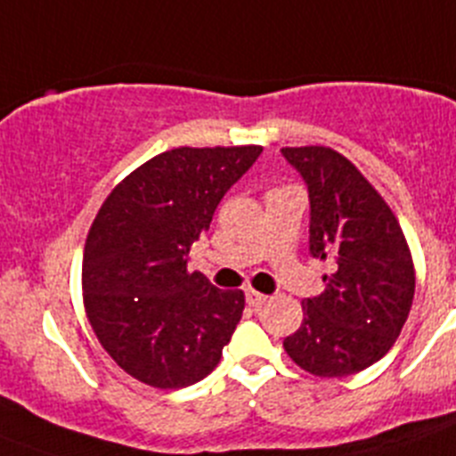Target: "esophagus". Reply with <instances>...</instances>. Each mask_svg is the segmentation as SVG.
<instances>
[{"mask_svg":"<svg viewBox=\"0 0 456 456\" xmlns=\"http://www.w3.org/2000/svg\"><path fill=\"white\" fill-rule=\"evenodd\" d=\"M244 297H247V304L253 305V308H257V305H263L265 301H267V297L260 292H256V289H247V294H244Z\"/></svg>","mask_w":456,"mask_h":456,"instance_id":"esophagus-1","label":"esophagus"}]
</instances>
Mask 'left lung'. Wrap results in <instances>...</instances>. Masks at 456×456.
I'll return each instance as SVG.
<instances>
[{"label": "left lung", "instance_id": "8db88e82", "mask_svg": "<svg viewBox=\"0 0 456 456\" xmlns=\"http://www.w3.org/2000/svg\"><path fill=\"white\" fill-rule=\"evenodd\" d=\"M308 189V251L329 260L326 288L304 301L285 338L294 363L317 377H349L386 356L413 304V263L400 224L347 157L324 146L283 148Z\"/></svg>", "mask_w": 456, "mask_h": 456}]
</instances>
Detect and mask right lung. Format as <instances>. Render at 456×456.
I'll return each instance as SVG.
<instances>
[{"label":"right lung","mask_w":456,"mask_h":456,"mask_svg":"<svg viewBox=\"0 0 456 456\" xmlns=\"http://www.w3.org/2000/svg\"><path fill=\"white\" fill-rule=\"evenodd\" d=\"M263 148H173L130 173L100 208L84 248V305L116 363L155 388H184L219 363L244 310L189 272V248Z\"/></svg>","instance_id":"right-lung-1"}]
</instances>
